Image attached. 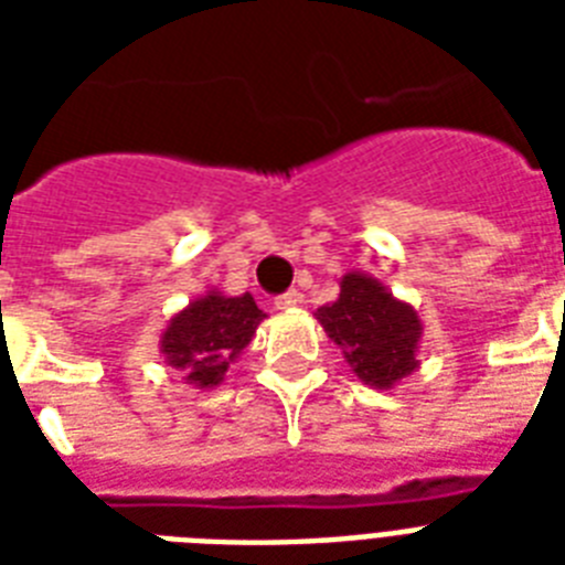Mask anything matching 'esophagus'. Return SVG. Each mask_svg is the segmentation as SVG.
Listing matches in <instances>:
<instances>
[{
  "label": "esophagus",
  "mask_w": 565,
  "mask_h": 565,
  "mask_svg": "<svg viewBox=\"0 0 565 565\" xmlns=\"http://www.w3.org/2000/svg\"><path fill=\"white\" fill-rule=\"evenodd\" d=\"M299 301H301V292L290 290V292H284V296H278V299H275V308H278V310H292V308H296V305H299Z\"/></svg>",
  "instance_id": "obj_1"
}]
</instances>
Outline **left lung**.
Listing matches in <instances>:
<instances>
[{
    "label": "left lung",
    "instance_id": "obj_1",
    "mask_svg": "<svg viewBox=\"0 0 565 565\" xmlns=\"http://www.w3.org/2000/svg\"><path fill=\"white\" fill-rule=\"evenodd\" d=\"M313 317L343 349L345 363L375 390H393L419 370L422 319L413 305L395 299L366 273H345L340 296L317 308Z\"/></svg>",
    "mask_w": 565,
    "mask_h": 565
}]
</instances>
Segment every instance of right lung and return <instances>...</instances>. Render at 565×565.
<instances>
[{"instance_id":"obj_1","label":"right lung","mask_w":565,"mask_h":565,"mask_svg":"<svg viewBox=\"0 0 565 565\" xmlns=\"http://www.w3.org/2000/svg\"><path fill=\"white\" fill-rule=\"evenodd\" d=\"M264 319L266 313L257 308L252 292L222 296L220 290H207L188 308L172 313L158 349L163 363L184 375V384L213 390L225 381L231 363L255 340Z\"/></svg>"}]
</instances>
